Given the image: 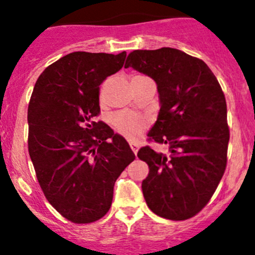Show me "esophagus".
<instances>
[{"mask_svg": "<svg viewBox=\"0 0 255 255\" xmlns=\"http://www.w3.org/2000/svg\"><path fill=\"white\" fill-rule=\"evenodd\" d=\"M129 145H130V149H132L133 153L137 154L138 153V149H139V145H138V144H135V143H130Z\"/></svg>", "mask_w": 255, "mask_h": 255, "instance_id": "34e87169", "label": "esophagus"}]
</instances>
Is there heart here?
I'll return each instance as SVG.
<instances>
[{"mask_svg": "<svg viewBox=\"0 0 255 255\" xmlns=\"http://www.w3.org/2000/svg\"><path fill=\"white\" fill-rule=\"evenodd\" d=\"M148 120L137 113L123 111L113 115L112 125L123 137L133 140L139 137L148 127Z\"/></svg>", "mask_w": 255, "mask_h": 255, "instance_id": "b5f03b06", "label": "heart"}]
</instances>
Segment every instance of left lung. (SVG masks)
<instances>
[{
	"instance_id": "left-lung-1",
	"label": "left lung",
	"mask_w": 255,
	"mask_h": 255,
	"mask_svg": "<svg viewBox=\"0 0 255 255\" xmlns=\"http://www.w3.org/2000/svg\"><path fill=\"white\" fill-rule=\"evenodd\" d=\"M155 81L160 111L149 140L169 153L143 146L138 158L149 166L144 199L155 215L173 221L194 217L207 205L227 165L230 128L225 95L206 64L179 49L134 50L125 68Z\"/></svg>"
}]
</instances>
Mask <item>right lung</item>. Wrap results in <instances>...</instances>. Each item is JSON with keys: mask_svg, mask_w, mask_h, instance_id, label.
<instances>
[{"mask_svg": "<svg viewBox=\"0 0 255 255\" xmlns=\"http://www.w3.org/2000/svg\"><path fill=\"white\" fill-rule=\"evenodd\" d=\"M126 51H74L38 78L28 106V150L45 197L63 217L91 223L109 212L113 186L135 159L100 113V85L121 70Z\"/></svg>", "mask_w": 255, "mask_h": 255, "instance_id": "add662e5", "label": "right lung"}]
</instances>
